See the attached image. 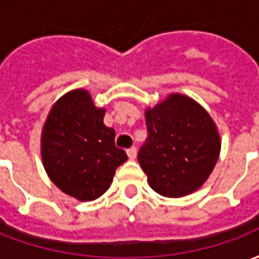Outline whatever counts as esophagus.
Returning a JSON list of instances; mask_svg holds the SVG:
<instances>
[{"instance_id":"34e87169","label":"esophagus","mask_w":259,"mask_h":259,"mask_svg":"<svg viewBox=\"0 0 259 259\" xmlns=\"http://www.w3.org/2000/svg\"><path fill=\"white\" fill-rule=\"evenodd\" d=\"M126 152H127V157H129V159H135L136 155H137V150H136V147H132V148H129Z\"/></svg>"}]
</instances>
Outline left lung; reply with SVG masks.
I'll use <instances>...</instances> for the list:
<instances>
[{
	"label": "left lung",
	"instance_id": "obj_1",
	"mask_svg": "<svg viewBox=\"0 0 259 259\" xmlns=\"http://www.w3.org/2000/svg\"><path fill=\"white\" fill-rule=\"evenodd\" d=\"M148 139L139 162L152 190L169 198L198 190L221 152V136L211 115L191 97L174 93L146 109Z\"/></svg>",
	"mask_w": 259,
	"mask_h": 259
}]
</instances>
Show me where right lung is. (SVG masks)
Returning a JSON list of instances; mask_svg holds the SVG:
<instances>
[{"label":"right lung","mask_w":259,"mask_h":259,"mask_svg":"<svg viewBox=\"0 0 259 259\" xmlns=\"http://www.w3.org/2000/svg\"><path fill=\"white\" fill-rule=\"evenodd\" d=\"M105 108H97L90 93L76 89L50 109L41 132V159L48 178L79 201L101 197L119 165L127 159L115 146V130L104 124Z\"/></svg>","instance_id":"obj_1"}]
</instances>
